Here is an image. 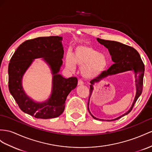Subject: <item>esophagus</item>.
Listing matches in <instances>:
<instances>
[{
    "mask_svg": "<svg viewBox=\"0 0 152 152\" xmlns=\"http://www.w3.org/2000/svg\"><path fill=\"white\" fill-rule=\"evenodd\" d=\"M77 85H83V81L81 80H79L78 81H77Z\"/></svg>",
    "mask_w": 152,
    "mask_h": 152,
    "instance_id": "obj_1",
    "label": "esophagus"
}]
</instances>
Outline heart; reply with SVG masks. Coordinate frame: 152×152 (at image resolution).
<instances>
[{"label":"heart","instance_id":"1","mask_svg":"<svg viewBox=\"0 0 152 152\" xmlns=\"http://www.w3.org/2000/svg\"><path fill=\"white\" fill-rule=\"evenodd\" d=\"M67 67L71 71L76 65L81 67V74L85 79L92 80L98 77L106 69L107 60L104 54L88 45L77 46L73 55L71 53L66 54Z\"/></svg>","mask_w":152,"mask_h":152}]
</instances>
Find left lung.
<instances>
[{
    "mask_svg": "<svg viewBox=\"0 0 152 152\" xmlns=\"http://www.w3.org/2000/svg\"><path fill=\"white\" fill-rule=\"evenodd\" d=\"M97 40L101 44L103 45L108 49L110 55L112 56V60L114 62V64L112 65L111 67H110L107 71H103L102 75L91 81V85L90 86V94H89L88 102V110L93 118L98 120L104 121L103 119L96 118L94 116H93L88 108L89 99L91 98L93 91L92 85L94 84V83L99 82V81L102 80L103 78H104V77L108 76V75H115V74L117 73L125 72L127 71H134L135 74L136 83V95L133 104H132L130 110L124 114L114 119L107 120L108 121H114L119 119L121 117L129 114L132 110V108H133L135 102H137L139 97L141 96L143 88V77L144 73H145V65H144L141 58L140 56V54L137 51V50L132 48V47L123 44L122 43L118 42L103 40V39L99 38H97Z\"/></svg>",
    "mask_w": 152,
    "mask_h": 152,
    "instance_id": "1",
    "label": "left lung"
}]
</instances>
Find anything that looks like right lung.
Listing matches in <instances>:
<instances>
[{"label": "right lung", "mask_w": 152, "mask_h": 152, "mask_svg": "<svg viewBox=\"0 0 152 152\" xmlns=\"http://www.w3.org/2000/svg\"><path fill=\"white\" fill-rule=\"evenodd\" d=\"M62 37H38L28 40L19 45L11 57L8 66V87L19 108L36 118L50 119L61 115L65 109V101L77 84L76 77L68 79L59 72L62 65L64 49ZM44 57L53 75V90L50 98L44 103L33 102L25 94L21 87V78L33 60Z\"/></svg>", "instance_id": "obj_1"}]
</instances>
